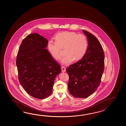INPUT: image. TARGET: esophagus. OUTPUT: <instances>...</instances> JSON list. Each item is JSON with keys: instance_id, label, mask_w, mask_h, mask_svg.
<instances>
[{"instance_id": "1", "label": "esophagus", "mask_w": 126, "mask_h": 126, "mask_svg": "<svg viewBox=\"0 0 126 126\" xmlns=\"http://www.w3.org/2000/svg\"><path fill=\"white\" fill-rule=\"evenodd\" d=\"M61 69H62V72H65L66 71V68L63 66L61 67Z\"/></svg>"}]
</instances>
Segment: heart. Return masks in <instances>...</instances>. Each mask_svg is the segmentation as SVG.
I'll return each mask as SVG.
<instances>
[{"instance_id": "heart-1", "label": "heart", "mask_w": 126, "mask_h": 126, "mask_svg": "<svg viewBox=\"0 0 126 126\" xmlns=\"http://www.w3.org/2000/svg\"><path fill=\"white\" fill-rule=\"evenodd\" d=\"M55 41L49 40L48 49L54 59H59L61 54V49H64L66 55L61 60L62 64L67 65L74 60H80L86 54L88 48V42L85 35L74 32H64L56 35Z\"/></svg>"}]
</instances>
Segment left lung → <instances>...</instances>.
<instances>
[{
    "mask_svg": "<svg viewBox=\"0 0 126 126\" xmlns=\"http://www.w3.org/2000/svg\"><path fill=\"white\" fill-rule=\"evenodd\" d=\"M87 38L88 46L81 59L66 69L69 80L68 88L76 98H85L95 91L99 86L104 71L105 54L96 37L82 30Z\"/></svg>",
    "mask_w": 126,
    "mask_h": 126,
    "instance_id": "left-lung-1",
    "label": "left lung"
}]
</instances>
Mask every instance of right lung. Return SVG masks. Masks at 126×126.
<instances>
[{
  "label": "right lung",
  "mask_w": 126,
  "mask_h": 126,
  "mask_svg": "<svg viewBox=\"0 0 126 126\" xmlns=\"http://www.w3.org/2000/svg\"><path fill=\"white\" fill-rule=\"evenodd\" d=\"M48 41L37 33L28 35L22 40L16 59L18 79L28 94L44 99L53 90L61 68L46 48Z\"/></svg>",
  "instance_id": "obj_1"
}]
</instances>
